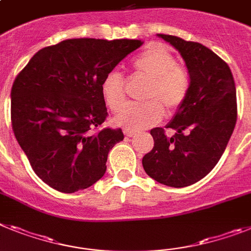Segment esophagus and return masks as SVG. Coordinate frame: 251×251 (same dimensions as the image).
Wrapping results in <instances>:
<instances>
[{"instance_id":"esophagus-1","label":"esophagus","mask_w":251,"mask_h":251,"mask_svg":"<svg viewBox=\"0 0 251 251\" xmlns=\"http://www.w3.org/2000/svg\"><path fill=\"white\" fill-rule=\"evenodd\" d=\"M124 133H126V136L127 137H133V136H136L137 132H134V130H130V129H126L124 130Z\"/></svg>"}]
</instances>
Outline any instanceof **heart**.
<instances>
[{
  "mask_svg": "<svg viewBox=\"0 0 251 251\" xmlns=\"http://www.w3.org/2000/svg\"><path fill=\"white\" fill-rule=\"evenodd\" d=\"M137 77L147 80L143 94V104L127 105L114 118L119 127L140 130L155 126L164 117V106L169 113L180 108L190 91V75L188 70L162 47H150L132 62ZM126 81L123 75L111 71L101 82V94L105 104L111 111L121 110L126 104Z\"/></svg>",
  "mask_w": 251,
  "mask_h": 251,
  "instance_id": "obj_1",
  "label": "heart"
}]
</instances>
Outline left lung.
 <instances>
[{"label": "left lung", "instance_id": "8db88e82", "mask_svg": "<svg viewBox=\"0 0 251 251\" xmlns=\"http://www.w3.org/2000/svg\"><path fill=\"white\" fill-rule=\"evenodd\" d=\"M180 53L190 75V91L165 128L151 129L153 149L143 156L146 174L158 183L184 188L215 168L237 119L236 87L227 63L201 43L157 34Z\"/></svg>", "mask_w": 251, "mask_h": 251}]
</instances>
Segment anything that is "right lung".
Masks as SVG:
<instances>
[{
    "label": "right lung",
    "mask_w": 251,
    "mask_h": 251,
    "mask_svg": "<svg viewBox=\"0 0 251 251\" xmlns=\"http://www.w3.org/2000/svg\"><path fill=\"white\" fill-rule=\"evenodd\" d=\"M137 39H67L40 49L16 76L11 123L35 174L53 189H86L106 171L121 128L99 127L108 117L104 77L140 48Z\"/></svg>",
    "instance_id": "1"
}]
</instances>
